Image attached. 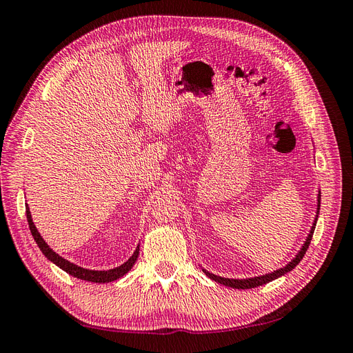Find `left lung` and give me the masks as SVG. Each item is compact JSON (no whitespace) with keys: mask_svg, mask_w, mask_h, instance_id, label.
Wrapping results in <instances>:
<instances>
[{"mask_svg":"<svg viewBox=\"0 0 353 353\" xmlns=\"http://www.w3.org/2000/svg\"><path fill=\"white\" fill-rule=\"evenodd\" d=\"M319 206H321V193L318 191V206H316V216H315V221L312 223L311 227V231H309L307 237H306V241L303 243L302 249L299 250V253L294 256V258L292 259V262H288L285 266H283V268L276 270L274 272H270V274H265V275H259V276H253V279H243V280H236V279H223V276H219V275H215V274H210L209 271L203 270V272H205L210 280L216 281L219 284H223L227 287H231V288H241V290H245V288H254V287H259L262 284H266L270 283L275 279H280V276H283L284 274L290 272L292 270L296 268V265L301 262L303 259V256L309 248V244H311V240H312V236H314V231H315V225H316V221H318V215H319Z\"/></svg>","mask_w":353,"mask_h":353,"instance_id":"8db88e82","label":"left lung"}]
</instances>
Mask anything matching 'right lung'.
Listing matches in <instances>:
<instances>
[{"mask_svg":"<svg viewBox=\"0 0 353 353\" xmlns=\"http://www.w3.org/2000/svg\"><path fill=\"white\" fill-rule=\"evenodd\" d=\"M26 218H28L29 230H30V232H32V236H34V240L37 241V244H38V248L41 249V252L46 254V258H47L48 261H51L52 263H56V265L59 266V268H61L63 271H66L69 275L74 276V279L85 280V281H91V283H110V281H114V280H117V279H121V276H123L128 271H130V270L132 268L134 263L137 262L138 253H140V244H138L131 258L128 259L125 263H122L121 266H116V268H113V270H108V271H92V270L82 268V266H78V265H74V263L66 261L65 258H61L60 254H57L54 250L50 249V245L44 241V239L41 237V234L38 232L34 221H32L30 210H29L28 205H26Z\"/></svg>","mask_w":353,"mask_h":353,"instance_id":"1","label":"right lung"}]
</instances>
